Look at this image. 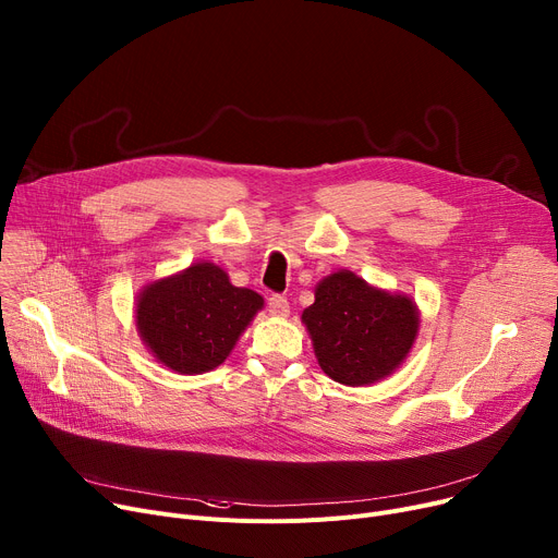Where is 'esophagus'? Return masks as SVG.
<instances>
[{"instance_id": "1", "label": "esophagus", "mask_w": 558, "mask_h": 558, "mask_svg": "<svg viewBox=\"0 0 558 558\" xmlns=\"http://www.w3.org/2000/svg\"><path fill=\"white\" fill-rule=\"evenodd\" d=\"M267 305H269V312L276 314V316H287V314H289V301H287V296H282V294L269 296Z\"/></svg>"}]
</instances>
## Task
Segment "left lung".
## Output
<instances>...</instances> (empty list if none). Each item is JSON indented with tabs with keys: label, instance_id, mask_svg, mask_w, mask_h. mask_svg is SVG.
<instances>
[{
	"label": "left lung",
	"instance_id": "1",
	"mask_svg": "<svg viewBox=\"0 0 558 558\" xmlns=\"http://www.w3.org/2000/svg\"><path fill=\"white\" fill-rule=\"evenodd\" d=\"M318 366L335 383L362 387L400 366L418 332L416 305L337 271L314 291L303 312Z\"/></svg>",
	"mask_w": 558,
	"mask_h": 558
}]
</instances>
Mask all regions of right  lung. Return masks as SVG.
<instances>
[{"mask_svg":"<svg viewBox=\"0 0 558 558\" xmlns=\"http://www.w3.org/2000/svg\"><path fill=\"white\" fill-rule=\"evenodd\" d=\"M264 301L246 287L230 284L210 262L146 287L137 299V328L151 353L185 375L219 366L262 310Z\"/></svg>","mask_w":558,"mask_h":558,"instance_id":"add662e5","label":"right lung"}]
</instances>
